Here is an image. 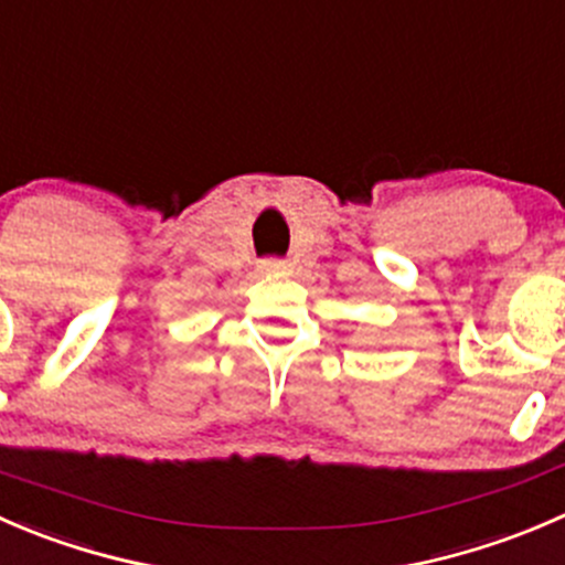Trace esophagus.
I'll return each instance as SVG.
<instances>
[{
    "label": "esophagus",
    "instance_id": "esophagus-1",
    "mask_svg": "<svg viewBox=\"0 0 565 565\" xmlns=\"http://www.w3.org/2000/svg\"><path fill=\"white\" fill-rule=\"evenodd\" d=\"M260 271H264V275H288L290 264L282 258H266L260 260Z\"/></svg>",
    "mask_w": 565,
    "mask_h": 565
}]
</instances>
